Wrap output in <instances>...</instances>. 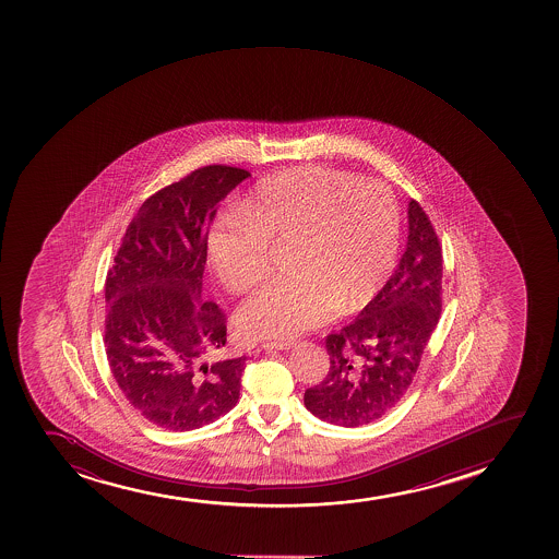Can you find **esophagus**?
<instances>
[{
  "mask_svg": "<svg viewBox=\"0 0 559 559\" xmlns=\"http://www.w3.org/2000/svg\"><path fill=\"white\" fill-rule=\"evenodd\" d=\"M260 347H262V349H276V352H286V349L292 347V344H289V342H262Z\"/></svg>",
  "mask_w": 559,
  "mask_h": 559,
  "instance_id": "1",
  "label": "esophagus"
}]
</instances>
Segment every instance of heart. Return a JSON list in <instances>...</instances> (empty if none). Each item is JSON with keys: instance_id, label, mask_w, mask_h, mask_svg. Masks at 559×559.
<instances>
[{"instance_id": "obj_1", "label": "heart", "mask_w": 559, "mask_h": 559, "mask_svg": "<svg viewBox=\"0 0 559 559\" xmlns=\"http://www.w3.org/2000/svg\"><path fill=\"white\" fill-rule=\"evenodd\" d=\"M402 215L381 182L307 165L267 176L215 223L207 264L228 294L251 292L267 273V249L289 243L294 275L260 289L236 316L249 338H292L368 307L395 267Z\"/></svg>"}]
</instances>
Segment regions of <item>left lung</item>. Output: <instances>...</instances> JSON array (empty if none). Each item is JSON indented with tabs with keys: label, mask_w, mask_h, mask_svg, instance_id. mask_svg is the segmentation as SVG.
Wrapping results in <instances>:
<instances>
[{
	"label": "left lung",
	"mask_w": 559,
	"mask_h": 559,
	"mask_svg": "<svg viewBox=\"0 0 559 559\" xmlns=\"http://www.w3.org/2000/svg\"><path fill=\"white\" fill-rule=\"evenodd\" d=\"M407 217V247L392 276L357 320L326 336L329 373L305 392L320 420L358 427L394 408L439 323L442 249L418 202H408Z\"/></svg>",
	"instance_id": "8db88e82"
}]
</instances>
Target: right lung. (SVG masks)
<instances>
[{
  "instance_id": "add662e5",
  "label": "right lung",
  "mask_w": 559,
  "mask_h": 559,
  "mask_svg": "<svg viewBox=\"0 0 559 559\" xmlns=\"http://www.w3.org/2000/svg\"><path fill=\"white\" fill-rule=\"evenodd\" d=\"M249 176L207 165L159 189L139 207L107 271L111 373L128 403L164 429H199L238 403L245 357L206 362L225 347L226 318L202 297V275L217 207Z\"/></svg>"
}]
</instances>
